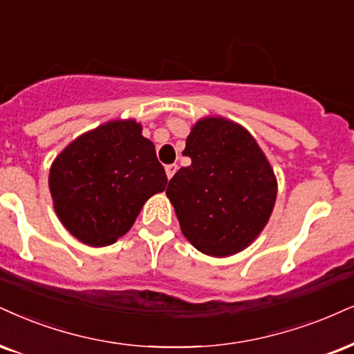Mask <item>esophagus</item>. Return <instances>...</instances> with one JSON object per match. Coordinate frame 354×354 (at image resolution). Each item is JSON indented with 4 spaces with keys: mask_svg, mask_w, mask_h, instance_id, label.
I'll return each mask as SVG.
<instances>
[{
    "mask_svg": "<svg viewBox=\"0 0 354 354\" xmlns=\"http://www.w3.org/2000/svg\"><path fill=\"white\" fill-rule=\"evenodd\" d=\"M177 172V164H169L165 165V174H167L169 178L174 177V174Z\"/></svg>",
    "mask_w": 354,
    "mask_h": 354,
    "instance_id": "obj_1",
    "label": "esophagus"
}]
</instances>
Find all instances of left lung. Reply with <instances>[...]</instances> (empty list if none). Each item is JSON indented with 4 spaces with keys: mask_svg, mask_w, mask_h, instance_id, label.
Returning a JSON list of instances; mask_svg holds the SVG:
<instances>
[{
    "mask_svg": "<svg viewBox=\"0 0 354 354\" xmlns=\"http://www.w3.org/2000/svg\"><path fill=\"white\" fill-rule=\"evenodd\" d=\"M184 156L192 164L165 190L184 236L213 257L243 251L259 236L277 197L264 152L243 126L212 116L194 126Z\"/></svg>",
    "mask_w": 354,
    "mask_h": 354,
    "instance_id": "left-lung-1",
    "label": "left lung"
}]
</instances>
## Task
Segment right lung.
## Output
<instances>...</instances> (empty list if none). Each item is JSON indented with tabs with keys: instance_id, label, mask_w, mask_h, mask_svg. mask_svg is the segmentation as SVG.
Returning a JSON list of instances; mask_svg holds the SVG:
<instances>
[{
	"instance_id": "obj_1",
	"label": "right lung",
	"mask_w": 354,
	"mask_h": 354,
	"mask_svg": "<svg viewBox=\"0 0 354 354\" xmlns=\"http://www.w3.org/2000/svg\"><path fill=\"white\" fill-rule=\"evenodd\" d=\"M134 120L82 134L55 157L49 189L59 220L88 246L113 244L129 231L146 200L165 190L156 147Z\"/></svg>"
}]
</instances>
